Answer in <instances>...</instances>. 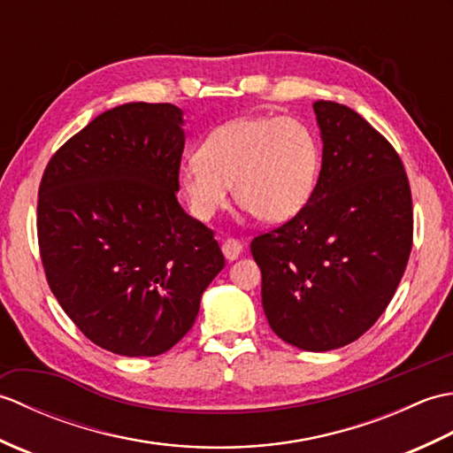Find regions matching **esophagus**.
<instances>
[{"mask_svg":"<svg viewBox=\"0 0 453 453\" xmlns=\"http://www.w3.org/2000/svg\"><path fill=\"white\" fill-rule=\"evenodd\" d=\"M221 251H224V257L227 261H235V258L242 255L243 245L237 242V239H226L224 245H221Z\"/></svg>","mask_w":453,"mask_h":453,"instance_id":"obj_1","label":"esophagus"}]
</instances>
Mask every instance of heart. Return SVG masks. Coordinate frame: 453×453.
Segmentation results:
<instances>
[{
    "label": "heart",
    "instance_id": "b5f03b06",
    "mask_svg": "<svg viewBox=\"0 0 453 453\" xmlns=\"http://www.w3.org/2000/svg\"><path fill=\"white\" fill-rule=\"evenodd\" d=\"M321 151L315 132L294 117H242L219 124L198 156L180 163L177 187L196 219L227 206L229 190L266 224L294 218L317 187Z\"/></svg>",
    "mask_w": 453,
    "mask_h": 453
}]
</instances>
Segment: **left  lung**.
Instances as JSON below:
<instances>
[{
	"label": "left lung",
	"mask_w": 453,
	"mask_h": 453,
	"mask_svg": "<svg viewBox=\"0 0 453 453\" xmlns=\"http://www.w3.org/2000/svg\"><path fill=\"white\" fill-rule=\"evenodd\" d=\"M323 161L310 202L257 235L271 329L302 350L358 339L386 311L412 247V200L399 153L358 112L313 103Z\"/></svg>",
	"instance_id": "1"
}]
</instances>
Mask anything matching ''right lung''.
<instances>
[{
    "label": "right lung",
    "instance_id": "1",
    "mask_svg": "<svg viewBox=\"0 0 453 453\" xmlns=\"http://www.w3.org/2000/svg\"><path fill=\"white\" fill-rule=\"evenodd\" d=\"M182 111L127 103L93 119L48 161L38 247L48 286L91 342L157 356L185 336L226 258L180 208Z\"/></svg>",
    "mask_w": 453,
    "mask_h": 453
}]
</instances>
